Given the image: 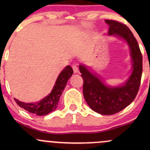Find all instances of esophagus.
Returning a JSON list of instances; mask_svg holds the SVG:
<instances>
[{"label":"esophagus","instance_id":"obj_1","mask_svg":"<svg viewBox=\"0 0 150 150\" xmlns=\"http://www.w3.org/2000/svg\"><path fill=\"white\" fill-rule=\"evenodd\" d=\"M73 72L74 73H79V68L77 65H73Z\"/></svg>","mask_w":150,"mask_h":150}]
</instances>
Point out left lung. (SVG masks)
<instances>
[{"instance_id": "left-lung-1", "label": "left lung", "mask_w": 150, "mask_h": 150, "mask_svg": "<svg viewBox=\"0 0 150 150\" xmlns=\"http://www.w3.org/2000/svg\"><path fill=\"white\" fill-rule=\"evenodd\" d=\"M108 36H115L127 43L130 51L132 73L123 84L109 86L83 64L79 65L83 79V94L91 109L102 115H112L124 109L135 99L140 88L142 73V56L138 43L126 25L106 20Z\"/></svg>"}]
</instances>
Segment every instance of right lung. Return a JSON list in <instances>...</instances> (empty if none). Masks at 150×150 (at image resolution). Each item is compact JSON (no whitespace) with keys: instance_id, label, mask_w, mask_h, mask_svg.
<instances>
[{"instance_id":"obj_1","label":"right lung","mask_w":150,"mask_h":150,"mask_svg":"<svg viewBox=\"0 0 150 150\" xmlns=\"http://www.w3.org/2000/svg\"><path fill=\"white\" fill-rule=\"evenodd\" d=\"M73 74V68L68 65L61 72L51 93L42 100L35 103H25L15 99V101L20 107L37 116H45L53 111L58 104L60 97L64 90L67 82Z\"/></svg>"}]
</instances>
